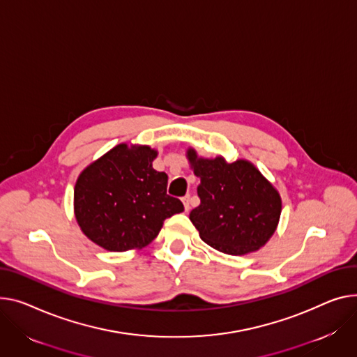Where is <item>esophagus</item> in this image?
Returning a JSON list of instances; mask_svg holds the SVG:
<instances>
[{
	"label": "esophagus",
	"mask_w": 357,
	"mask_h": 357,
	"mask_svg": "<svg viewBox=\"0 0 357 357\" xmlns=\"http://www.w3.org/2000/svg\"><path fill=\"white\" fill-rule=\"evenodd\" d=\"M182 201H183V206H185V211L188 212L189 209H191V206H189V201H191V197H189V195H185V197L182 198Z\"/></svg>",
	"instance_id": "34e87169"
}]
</instances>
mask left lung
Masks as SVG:
<instances>
[{
	"instance_id": "1",
	"label": "left lung",
	"mask_w": 357,
	"mask_h": 357,
	"mask_svg": "<svg viewBox=\"0 0 357 357\" xmlns=\"http://www.w3.org/2000/svg\"><path fill=\"white\" fill-rule=\"evenodd\" d=\"M194 172L201 178L199 206L189 220L204 243L229 255L263 247L274 234L281 199L274 186L247 160L227 163L222 158L202 159L188 151Z\"/></svg>"
}]
</instances>
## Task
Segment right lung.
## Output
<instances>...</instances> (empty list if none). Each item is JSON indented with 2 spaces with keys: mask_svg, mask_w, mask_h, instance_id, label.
<instances>
[{
  "mask_svg": "<svg viewBox=\"0 0 357 357\" xmlns=\"http://www.w3.org/2000/svg\"><path fill=\"white\" fill-rule=\"evenodd\" d=\"M156 151L117 145L80 174L76 220L89 238L109 251L144 247L183 204L166 194L168 175L152 168Z\"/></svg>",
  "mask_w": 357,
  "mask_h": 357,
  "instance_id": "right-lung-1",
  "label": "right lung"
}]
</instances>
